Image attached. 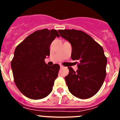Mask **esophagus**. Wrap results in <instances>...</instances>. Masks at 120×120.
I'll use <instances>...</instances> for the list:
<instances>
[{"label": "esophagus", "mask_w": 120, "mask_h": 120, "mask_svg": "<svg viewBox=\"0 0 120 120\" xmlns=\"http://www.w3.org/2000/svg\"><path fill=\"white\" fill-rule=\"evenodd\" d=\"M60 67H61V68H63L64 66H63V65H60Z\"/></svg>", "instance_id": "esophagus-1"}]
</instances>
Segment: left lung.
I'll return each mask as SVG.
<instances>
[{
    "label": "left lung",
    "mask_w": 120,
    "mask_h": 120,
    "mask_svg": "<svg viewBox=\"0 0 120 120\" xmlns=\"http://www.w3.org/2000/svg\"><path fill=\"white\" fill-rule=\"evenodd\" d=\"M58 31L71 45L72 59L79 61L76 71L68 67L69 73L65 80L69 91L82 99L93 97L101 87L106 75L107 58L102 47L82 30Z\"/></svg>",
    "instance_id": "8db88e82"
}]
</instances>
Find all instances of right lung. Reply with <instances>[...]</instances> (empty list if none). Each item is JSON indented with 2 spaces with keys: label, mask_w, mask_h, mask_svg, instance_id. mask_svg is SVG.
<instances>
[{
  "label": "right lung",
  "mask_w": 120,
  "mask_h": 120,
  "mask_svg": "<svg viewBox=\"0 0 120 120\" xmlns=\"http://www.w3.org/2000/svg\"><path fill=\"white\" fill-rule=\"evenodd\" d=\"M56 37H59L57 30L44 29L29 35L15 48L11 63L14 79L29 98L41 99L52 91L60 67L49 66L44 59L50 56V45Z\"/></svg>",
  "instance_id": "1"
}]
</instances>
